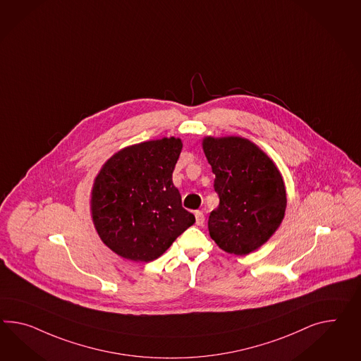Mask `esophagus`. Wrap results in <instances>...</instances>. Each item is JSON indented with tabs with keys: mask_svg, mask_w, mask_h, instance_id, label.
Listing matches in <instances>:
<instances>
[{
	"mask_svg": "<svg viewBox=\"0 0 361 361\" xmlns=\"http://www.w3.org/2000/svg\"><path fill=\"white\" fill-rule=\"evenodd\" d=\"M195 217H196V224H197L199 226H203L204 222H205L204 213L200 212V211H196V212H195Z\"/></svg>",
	"mask_w": 361,
	"mask_h": 361,
	"instance_id": "obj_1",
	"label": "esophagus"
}]
</instances>
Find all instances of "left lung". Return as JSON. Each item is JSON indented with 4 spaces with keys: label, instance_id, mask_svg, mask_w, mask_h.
Masks as SVG:
<instances>
[{
    "label": "left lung",
    "instance_id": "obj_1",
    "mask_svg": "<svg viewBox=\"0 0 361 361\" xmlns=\"http://www.w3.org/2000/svg\"><path fill=\"white\" fill-rule=\"evenodd\" d=\"M203 149L212 166L220 204L211 212L208 229L224 251L246 255L278 229L287 197L274 162L242 137H207Z\"/></svg>",
    "mask_w": 361,
    "mask_h": 361
}]
</instances>
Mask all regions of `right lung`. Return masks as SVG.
Masks as SVG:
<instances>
[{"label": "right lung", "mask_w": 361, "mask_h": 361, "mask_svg": "<svg viewBox=\"0 0 361 361\" xmlns=\"http://www.w3.org/2000/svg\"><path fill=\"white\" fill-rule=\"evenodd\" d=\"M179 139L141 142L123 149L102 167L94 183L92 213L103 242L135 262L161 257L191 225L173 171Z\"/></svg>", "instance_id": "obj_1"}]
</instances>
